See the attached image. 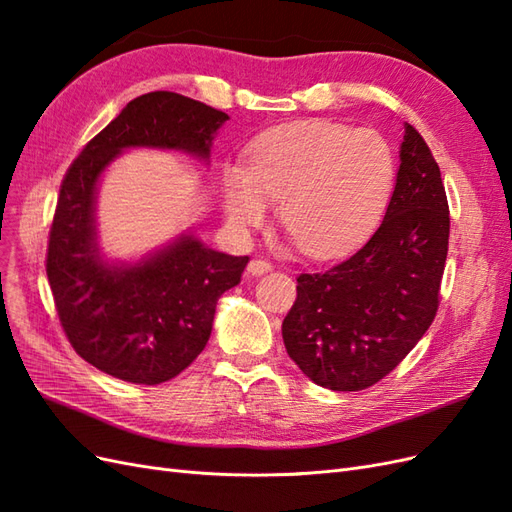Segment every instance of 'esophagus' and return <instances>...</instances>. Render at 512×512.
Wrapping results in <instances>:
<instances>
[{
    "label": "esophagus",
    "mask_w": 512,
    "mask_h": 512,
    "mask_svg": "<svg viewBox=\"0 0 512 512\" xmlns=\"http://www.w3.org/2000/svg\"><path fill=\"white\" fill-rule=\"evenodd\" d=\"M271 269H273L271 262H269V260H262V258H254V260H250V265H247V273L254 275V277L265 275V273H269Z\"/></svg>",
    "instance_id": "34e87169"
}]
</instances>
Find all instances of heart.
<instances>
[{
  "instance_id": "1",
  "label": "heart",
  "mask_w": 512,
  "mask_h": 512,
  "mask_svg": "<svg viewBox=\"0 0 512 512\" xmlns=\"http://www.w3.org/2000/svg\"><path fill=\"white\" fill-rule=\"evenodd\" d=\"M395 183V153L374 130L305 119L262 132L247 164L222 170V207L237 230L277 220L309 258H335L378 226Z\"/></svg>"
}]
</instances>
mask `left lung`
I'll return each mask as SVG.
<instances>
[{"mask_svg": "<svg viewBox=\"0 0 512 512\" xmlns=\"http://www.w3.org/2000/svg\"><path fill=\"white\" fill-rule=\"evenodd\" d=\"M399 160L371 239L339 265L297 277L284 346L324 389L361 391L391 374L438 312L451 218L438 162L410 123Z\"/></svg>", "mask_w": 512, "mask_h": 512, "instance_id": "left-lung-1", "label": "left lung"}]
</instances>
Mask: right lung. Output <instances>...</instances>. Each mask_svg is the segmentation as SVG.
Segmentation results:
<instances>
[{
  "label": "right lung",
  "mask_w": 512,
  "mask_h": 512,
  "mask_svg": "<svg viewBox=\"0 0 512 512\" xmlns=\"http://www.w3.org/2000/svg\"><path fill=\"white\" fill-rule=\"evenodd\" d=\"M226 113L173 91L134 98L91 138L59 190L46 254L57 314L76 354L104 374L160 384L205 350L215 305L241 282L247 256H228L192 232L136 262L106 260L98 245L96 196L104 170L134 147L209 160Z\"/></svg>",
  "instance_id": "right-lung-1"
}]
</instances>
